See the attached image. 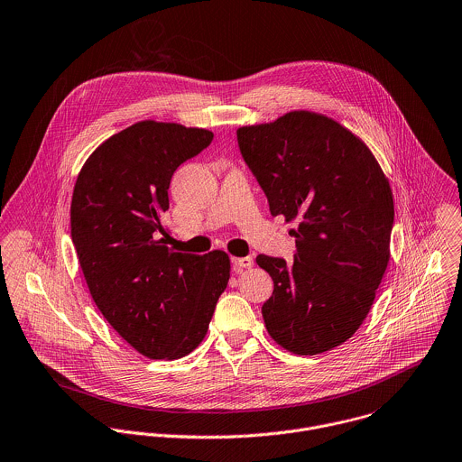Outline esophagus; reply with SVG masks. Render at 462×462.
<instances>
[{"label": "esophagus", "mask_w": 462, "mask_h": 462, "mask_svg": "<svg viewBox=\"0 0 462 462\" xmlns=\"http://www.w3.org/2000/svg\"><path fill=\"white\" fill-rule=\"evenodd\" d=\"M254 265V260L251 256L245 258H233V269L235 273H244Z\"/></svg>", "instance_id": "obj_1"}]
</instances>
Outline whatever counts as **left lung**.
I'll list each match as a JSON object with an SVG mask.
<instances>
[{
	"instance_id": "left-lung-1",
	"label": "left lung",
	"mask_w": 462,
	"mask_h": 462,
	"mask_svg": "<svg viewBox=\"0 0 462 462\" xmlns=\"http://www.w3.org/2000/svg\"><path fill=\"white\" fill-rule=\"evenodd\" d=\"M236 136L271 213L300 222L294 263L256 258L274 282L265 328L291 353L329 351L360 328L389 265V179L356 134L319 113L291 111Z\"/></svg>"
}]
</instances>
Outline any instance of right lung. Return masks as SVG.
I'll return each instance as SVG.
<instances>
[{"instance_id": "right-lung-1", "label": "right lung", "mask_w": 462, "mask_h": 462, "mask_svg": "<svg viewBox=\"0 0 462 462\" xmlns=\"http://www.w3.org/2000/svg\"><path fill=\"white\" fill-rule=\"evenodd\" d=\"M211 140L199 127L138 122L97 147L73 188L71 240L91 298L154 360L182 358L202 342L229 282L224 251L177 253L159 238L173 171Z\"/></svg>"}]
</instances>
